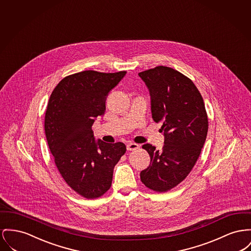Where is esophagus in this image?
Masks as SVG:
<instances>
[{"mask_svg": "<svg viewBox=\"0 0 251 251\" xmlns=\"http://www.w3.org/2000/svg\"><path fill=\"white\" fill-rule=\"evenodd\" d=\"M138 148H139V145L136 144V143L130 142V143L127 144V150H128V151H134V150H136V149H138Z\"/></svg>", "mask_w": 251, "mask_h": 251, "instance_id": "esophagus-1", "label": "esophagus"}]
</instances>
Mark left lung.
Here are the masks:
<instances>
[{
	"mask_svg": "<svg viewBox=\"0 0 251 251\" xmlns=\"http://www.w3.org/2000/svg\"><path fill=\"white\" fill-rule=\"evenodd\" d=\"M151 100V115L162 123V150L144 144L151 157L140 180L148 189L166 192L192 172L206 141L208 120L203 98L192 79L167 66L140 72Z\"/></svg>",
	"mask_w": 251,
	"mask_h": 251,
	"instance_id": "obj_1",
	"label": "left lung"
}]
</instances>
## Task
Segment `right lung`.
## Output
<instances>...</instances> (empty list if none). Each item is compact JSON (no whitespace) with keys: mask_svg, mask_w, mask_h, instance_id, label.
<instances>
[{"mask_svg":"<svg viewBox=\"0 0 251 251\" xmlns=\"http://www.w3.org/2000/svg\"><path fill=\"white\" fill-rule=\"evenodd\" d=\"M125 74L86 70L69 75L47 104L45 135L55 164L66 184L87 199L111 188L114 168L126 152L122 142H96L92 131L95 118L104 114L108 93Z\"/></svg>","mask_w":251,"mask_h":251,"instance_id":"add662e5","label":"right lung"}]
</instances>
